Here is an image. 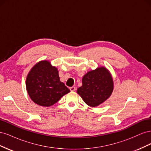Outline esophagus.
Masks as SVG:
<instances>
[{
	"mask_svg": "<svg viewBox=\"0 0 151 151\" xmlns=\"http://www.w3.org/2000/svg\"><path fill=\"white\" fill-rule=\"evenodd\" d=\"M70 90L71 91H74L76 90V87H74V86L70 87Z\"/></svg>",
	"mask_w": 151,
	"mask_h": 151,
	"instance_id": "1",
	"label": "esophagus"
}]
</instances>
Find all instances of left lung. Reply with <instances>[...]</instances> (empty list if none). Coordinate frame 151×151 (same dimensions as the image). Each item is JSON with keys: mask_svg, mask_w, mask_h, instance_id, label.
<instances>
[{"mask_svg": "<svg viewBox=\"0 0 151 151\" xmlns=\"http://www.w3.org/2000/svg\"><path fill=\"white\" fill-rule=\"evenodd\" d=\"M83 86L77 92L84 101L91 107L98 106L109 98L113 90L110 73L104 67L88 72L82 80Z\"/></svg>", "mask_w": 151, "mask_h": 151, "instance_id": "obj_1", "label": "left lung"}]
</instances>
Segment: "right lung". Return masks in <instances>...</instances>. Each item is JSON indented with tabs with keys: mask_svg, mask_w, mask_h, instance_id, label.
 <instances>
[{
	"mask_svg": "<svg viewBox=\"0 0 151 151\" xmlns=\"http://www.w3.org/2000/svg\"><path fill=\"white\" fill-rule=\"evenodd\" d=\"M26 87L32 101L47 107L70 91L60 82L57 68L48 60L40 61L31 68L26 77Z\"/></svg>",
	"mask_w": 151,
	"mask_h": 151,
	"instance_id": "obj_1",
	"label": "right lung"
}]
</instances>
